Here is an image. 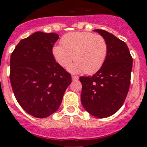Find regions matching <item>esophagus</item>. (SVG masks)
Wrapping results in <instances>:
<instances>
[{"instance_id": "1", "label": "esophagus", "mask_w": 147, "mask_h": 147, "mask_svg": "<svg viewBox=\"0 0 147 147\" xmlns=\"http://www.w3.org/2000/svg\"><path fill=\"white\" fill-rule=\"evenodd\" d=\"M71 79H72V81H77L78 80V77L76 76H71Z\"/></svg>"}]
</instances>
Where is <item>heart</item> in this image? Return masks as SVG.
<instances>
[{
  "label": "heart",
  "mask_w": 147,
  "mask_h": 147,
  "mask_svg": "<svg viewBox=\"0 0 147 147\" xmlns=\"http://www.w3.org/2000/svg\"><path fill=\"white\" fill-rule=\"evenodd\" d=\"M61 42L62 46L53 47L52 53L55 62L62 68H66L74 57L76 62L68 68L71 73H95L107 57V42L100 35L89 32L70 33L62 38Z\"/></svg>",
  "instance_id": "obj_1"
}]
</instances>
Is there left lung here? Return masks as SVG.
Instances as JSON below:
<instances>
[{
	"mask_svg": "<svg viewBox=\"0 0 147 147\" xmlns=\"http://www.w3.org/2000/svg\"><path fill=\"white\" fill-rule=\"evenodd\" d=\"M107 45L104 64L92 76H82L81 101L92 116L105 118L123 105L129 91L133 59L125 42L103 30H94Z\"/></svg>",
	"mask_w": 147,
	"mask_h": 147,
	"instance_id": "8db88e82",
	"label": "left lung"
}]
</instances>
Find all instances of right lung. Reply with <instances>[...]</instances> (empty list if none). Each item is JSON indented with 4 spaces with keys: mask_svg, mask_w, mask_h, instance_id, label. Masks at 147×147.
Instances as JSON below:
<instances>
[{
    "mask_svg": "<svg viewBox=\"0 0 147 147\" xmlns=\"http://www.w3.org/2000/svg\"><path fill=\"white\" fill-rule=\"evenodd\" d=\"M56 33L36 32L15 47L10 56V79L22 108L37 118L55 113L71 82V75L55 62L52 49Z\"/></svg>",
    "mask_w": 147,
    "mask_h": 147,
    "instance_id": "1",
    "label": "right lung"
}]
</instances>
